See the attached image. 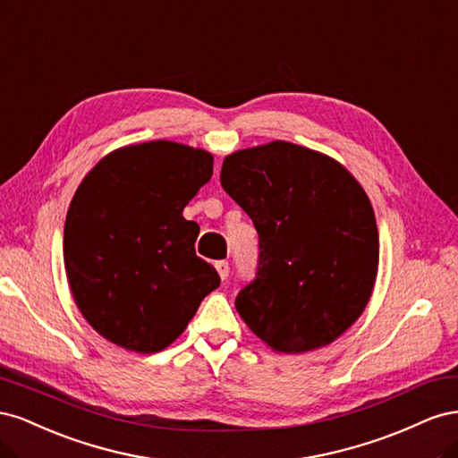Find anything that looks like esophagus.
<instances>
[{
  "mask_svg": "<svg viewBox=\"0 0 458 458\" xmlns=\"http://www.w3.org/2000/svg\"><path fill=\"white\" fill-rule=\"evenodd\" d=\"M216 269L221 281H225L229 276V263L227 261H216Z\"/></svg>",
  "mask_w": 458,
  "mask_h": 458,
  "instance_id": "1",
  "label": "esophagus"
}]
</instances>
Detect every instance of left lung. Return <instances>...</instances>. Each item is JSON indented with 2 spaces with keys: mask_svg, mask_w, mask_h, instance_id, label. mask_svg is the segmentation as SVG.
Masks as SVG:
<instances>
[{
  "mask_svg": "<svg viewBox=\"0 0 458 458\" xmlns=\"http://www.w3.org/2000/svg\"><path fill=\"white\" fill-rule=\"evenodd\" d=\"M219 182L259 234L258 276L234 300L246 327L276 353L338 340L378 275L377 217L361 183L325 152L281 140L231 152Z\"/></svg>",
  "mask_w": 458,
  "mask_h": 458,
  "instance_id": "8db88e82",
  "label": "left lung"
}]
</instances>
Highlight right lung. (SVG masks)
Masks as SVG:
<instances>
[{
    "mask_svg": "<svg viewBox=\"0 0 458 458\" xmlns=\"http://www.w3.org/2000/svg\"><path fill=\"white\" fill-rule=\"evenodd\" d=\"M214 174V155L175 141L114 148L81 179L66 214L63 258L80 313L103 338L157 353L183 335L219 286L183 217Z\"/></svg>",
    "mask_w": 458,
    "mask_h": 458,
    "instance_id": "obj_1",
    "label": "right lung"
}]
</instances>
